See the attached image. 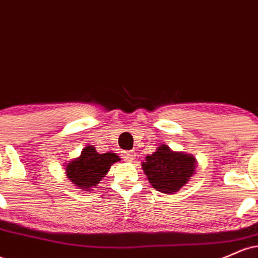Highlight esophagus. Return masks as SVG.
I'll return each mask as SVG.
<instances>
[{"mask_svg": "<svg viewBox=\"0 0 258 258\" xmlns=\"http://www.w3.org/2000/svg\"><path fill=\"white\" fill-rule=\"evenodd\" d=\"M122 158L126 162H131V161H133V160H135L136 154H135V152H123L122 153Z\"/></svg>", "mask_w": 258, "mask_h": 258, "instance_id": "1", "label": "esophagus"}]
</instances>
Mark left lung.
Wrapping results in <instances>:
<instances>
[{
  "instance_id": "8db88e82",
  "label": "left lung",
  "mask_w": 258,
  "mask_h": 258,
  "mask_svg": "<svg viewBox=\"0 0 258 258\" xmlns=\"http://www.w3.org/2000/svg\"><path fill=\"white\" fill-rule=\"evenodd\" d=\"M197 160L193 155L172 152L167 146H159L156 152L146 156L142 168L150 184L165 194H174L194 174Z\"/></svg>"
}]
</instances>
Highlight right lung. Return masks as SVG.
<instances>
[{
    "label": "right lung",
    "instance_id": "add662e5",
    "mask_svg": "<svg viewBox=\"0 0 258 258\" xmlns=\"http://www.w3.org/2000/svg\"><path fill=\"white\" fill-rule=\"evenodd\" d=\"M117 161H120V158L115 153L99 154L93 146H88L82 149L79 158L68 162L65 172L74 184L88 191L91 188H97L99 180Z\"/></svg>",
    "mask_w": 258,
    "mask_h": 258
}]
</instances>
